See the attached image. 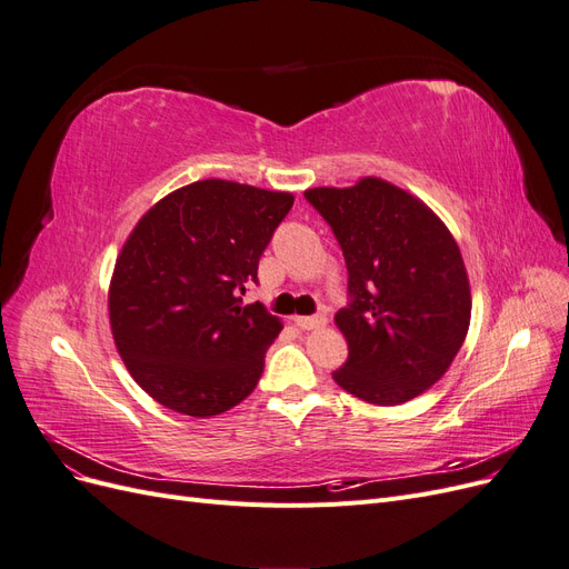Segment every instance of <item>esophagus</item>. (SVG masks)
Returning <instances> with one entry per match:
<instances>
[{
    "label": "esophagus",
    "mask_w": 569,
    "mask_h": 569,
    "mask_svg": "<svg viewBox=\"0 0 569 569\" xmlns=\"http://www.w3.org/2000/svg\"><path fill=\"white\" fill-rule=\"evenodd\" d=\"M295 322L301 327V330H316V327H322L327 322L325 316H297Z\"/></svg>",
    "instance_id": "1"
}]
</instances>
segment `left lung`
Segmentation results:
<instances>
[{
  "label": "left lung",
  "mask_w": 569,
  "mask_h": 569,
  "mask_svg": "<svg viewBox=\"0 0 569 569\" xmlns=\"http://www.w3.org/2000/svg\"><path fill=\"white\" fill-rule=\"evenodd\" d=\"M341 244L349 343L332 380L375 406L406 403L437 385L468 337L472 295L451 230L429 206L382 178L306 189Z\"/></svg>",
  "instance_id": "obj_1"
}]
</instances>
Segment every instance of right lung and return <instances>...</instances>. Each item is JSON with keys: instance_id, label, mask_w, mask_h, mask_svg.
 Returning <instances> with one entry per match:
<instances>
[{"instance_id": "obj_1", "label": "right lung", "mask_w": 569, "mask_h": 569, "mask_svg": "<svg viewBox=\"0 0 569 569\" xmlns=\"http://www.w3.org/2000/svg\"><path fill=\"white\" fill-rule=\"evenodd\" d=\"M295 194L197 180L137 220L109 284L113 343L153 401L189 418L242 403L282 320L242 306L258 258Z\"/></svg>"}]
</instances>
